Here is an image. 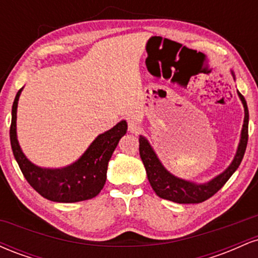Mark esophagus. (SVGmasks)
I'll return each mask as SVG.
<instances>
[{"instance_id":"1","label":"esophagus","mask_w":258,"mask_h":258,"mask_svg":"<svg viewBox=\"0 0 258 258\" xmlns=\"http://www.w3.org/2000/svg\"><path fill=\"white\" fill-rule=\"evenodd\" d=\"M128 131L132 133H138L139 131H141V125H139L137 121L130 120L128 121Z\"/></svg>"}]
</instances>
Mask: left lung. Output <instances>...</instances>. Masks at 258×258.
Here are the masks:
<instances>
[{
	"label": "left lung",
	"instance_id": "8db88e82",
	"mask_svg": "<svg viewBox=\"0 0 258 258\" xmlns=\"http://www.w3.org/2000/svg\"><path fill=\"white\" fill-rule=\"evenodd\" d=\"M232 73L233 79L235 80L234 73ZM238 96L241 100L245 112L238 149H236L235 155H234L233 161L230 162L229 166L223 172L210 179L209 182L197 183L174 176L162 165V162L160 161L159 156L156 155L155 150L150 146L148 139L143 136H139V155H141L142 161H143L144 167H146L148 180H149L150 185H152V188L158 197L177 204H199L217 193L222 186L226 184L227 180L232 177V174L235 172L236 168L240 165L242 158H244L248 138L247 104L246 100L239 91Z\"/></svg>",
	"mask_w": 258,
	"mask_h": 258
}]
</instances>
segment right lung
<instances>
[{"instance_id":"right-lung-1","label":"right lung","mask_w":258,"mask_h":258,"mask_svg":"<svg viewBox=\"0 0 258 258\" xmlns=\"http://www.w3.org/2000/svg\"><path fill=\"white\" fill-rule=\"evenodd\" d=\"M24 88V87H23ZM18 91L12 106L11 146L25 179L38 194L55 203H78L97 197L106 180V170L115 148L127 132V122L121 120L112 128L100 133L75 162L61 168L41 167L25 156L17 137Z\"/></svg>"}]
</instances>
